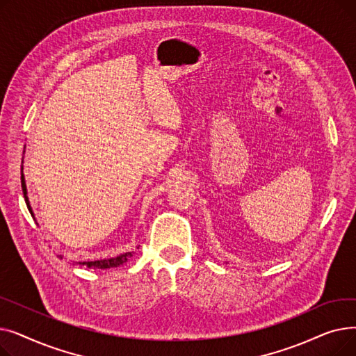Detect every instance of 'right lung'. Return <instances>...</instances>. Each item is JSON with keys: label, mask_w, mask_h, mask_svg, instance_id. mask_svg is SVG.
Wrapping results in <instances>:
<instances>
[{"label": "right lung", "mask_w": 356, "mask_h": 356, "mask_svg": "<svg viewBox=\"0 0 356 356\" xmlns=\"http://www.w3.org/2000/svg\"><path fill=\"white\" fill-rule=\"evenodd\" d=\"M22 189H23V193H24V200L27 203V208L30 211V213L33 215L31 212V207H30V202H29V197H27V189H26V181H24V176H23V172H22ZM131 252H125L120 257H115V258H108V259H99V261H88V263H79L82 266H86L88 268H112V267H118L124 263H127V261L131 258Z\"/></svg>", "instance_id": "add662e5"}]
</instances>
